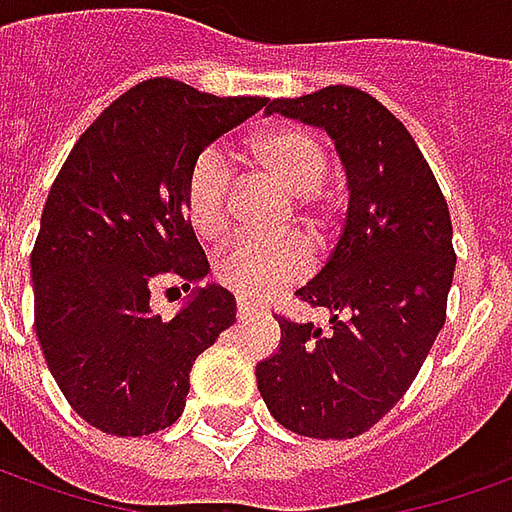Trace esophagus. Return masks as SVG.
I'll list each match as a JSON object with an SVG mask.
<instances>
[{
  "label": "esophagus",
  "mask_w": 512,
  "mask_h": 512,
  "mask_svg": "<svg viewBox=\"0 0 512 512\" xmlns=\"http://www.w3.org/2000/svg\"><path fill=\"white\" fill-rule=\"evenodd\" d=\"M259 315H262V312H259L256 306H250V303L245 301H236V317H239V320H253V317Z\"/></svg>",
  "instance_id": "34e87169"
}]
</instances>
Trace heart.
I'll return each instance as SVG.
<instances>
[{
  "mask_svg": "<svg viewBox=\"0 0 512 512\" xmlns=\"http://www.w3.org/2000/svg\"><path fill=\"white\" fill-rule=\"evenodd\" d=\"M250 155L267 178L281 183L298 197V220L306 228L323 225V211L315 192L329 175V155L309 130L295 125H276L262 130ZM183 206L192 228L203 239H220L231 225L234 209V169L228 155L217 147H206L192 161L183 183ZM309 250L301 239H234L217 259V281L245 301H264L281 287H290L309 273Z\"/></svg>",
  "mask_w": 512,
  "mask_h": 512,
  "instance_id": "heart-1",
  "label": "heart"
}]
</instances>
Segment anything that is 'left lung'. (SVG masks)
Masks as SVG:
<instances>
[{"label":"left lung","mask_w":512,"mask_h":512,"mask_svg":"<svg viewBox=\"0 0 512 512\" xmlns=\"http://www.w3.org/2000/svg\"><path fill=\"white\" fill-rule=\"evenodd\" d=\"M267 114L326 130L351 197L329 262L295 292L331 309V326L278 317L281 345L256 365L259 393L295 435L357 438L410 390L446 323L449 206L410 130L368 91L320 88L273 100Z\"/></svg>","instance_id":"obj_1"}]
</instances>
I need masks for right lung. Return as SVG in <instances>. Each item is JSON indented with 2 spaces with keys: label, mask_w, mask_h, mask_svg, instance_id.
Wrapping results in <instances>:
<instances>
[{
  "label": "right lung",
  "mask_w": 512,
  "mask_h": 512,
  "mask_svg": "<svg viewBox=\"0 0 512 512\" xmlns=\"http://www.w3.org/2000/svg\"><path fill=\"white\" fill-rule=\"evenodd\" d=\"M267 102L144 80L88 125L49 189L30 256L35 334L72 410L105 435L175 424L195 359L234 326V295L214 284L172 317L155 315L150 295L209 273L183 206L186 172Z\"/></svg>",
  "instance_id": "1"
}]
</instances>
